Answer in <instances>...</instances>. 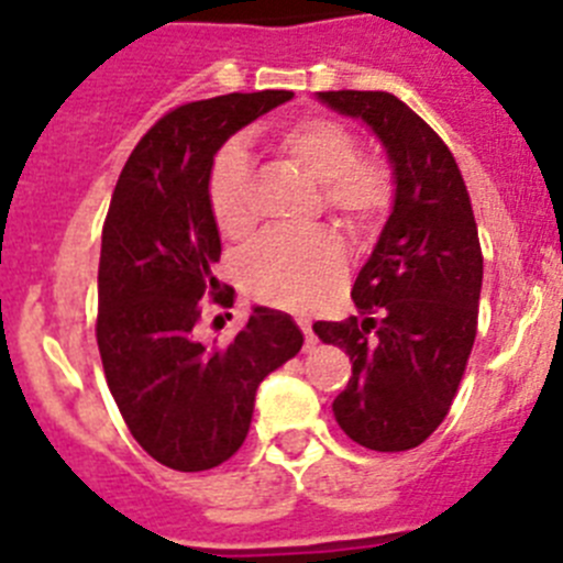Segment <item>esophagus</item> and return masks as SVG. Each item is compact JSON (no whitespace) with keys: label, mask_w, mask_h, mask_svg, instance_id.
I'll list each match as a JSON object with an SVG mask.
<instances>
[{"label":"esophagus","mask_w":563,"mask_h":563,"mask_svg":"<svg viewBox=\"0 0 563 563\" xmlns=\"http://www.w3.org/2000/svg\"><path fill=\"white\" fill-rule=\"evenodd\" d=\"M298 327H301V332H305L307 338V350H312L316 346V335H312V324L307 321V318H298Z\"/></svg>","instance_id":"obj_1"}]
</instances>
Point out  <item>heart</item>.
<instances>
[{"instance_id": "heart-1", "label": "heart", "mask_w": 563, "mask_h": 563, "mask_svg": "<svg viewBox=\"0 0 563 563\" xmlns=\"http://www.w3.org/2000/svg\"><path fill=\"white\" fill-rule=\"evenodd\" d=\"M276 148L318 183L321 206L350 233L375 228L391 200L386 166L357 157V137L330 118H301L276 134ZM208 206L220 231L242 239L256 225L253 161L242 141H228L208 168ZM346 258L324 231L267 233L239 258V278L253 298L285 310H312L341 287Z\"/></svg>"}]
</instances>
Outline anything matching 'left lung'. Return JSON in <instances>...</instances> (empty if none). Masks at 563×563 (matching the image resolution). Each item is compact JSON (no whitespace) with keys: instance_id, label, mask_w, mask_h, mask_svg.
<instances>
[{"instance_id":"obj_1","label":"left lung","mask_w":563,"mask_h":563,"mask_svg":"<svg viewBox=\"0 0 563 563\" xmlns=\"http://www.w3.org/2000/svg\"><path fill=\"white\" fill-rule=\"evenodd\" d=\"M316 98L369 126L395 183L389 220L352 285L357 316L312 324L352 361L332 415L363 449L409 451L449 415L476 338L482 251L471 197L454 154L400 98Z\"/></svg>"}]
</instances>
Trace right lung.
Here are the masks:
<instances>
[{
	"mask_svg": "<svg viewBox=\"0 0 563 563\" xmlns=\"http://www.w3.org/2000/svg\"><path fill=\"white\" fill-rule=\"evenodd\" d=\"M290 98L265 89L177 107L134 146L109 202L98 350L132 437L174 471L231 460L251 429L258 383L305 343L296 321L271 307H253L228 343H202L194 327L202 298L220 290L222 242L208 206L213 154ZM225 298L217 292L220 305Z\"/></svg>",
	"mask_w": 563,
	"mask_h": 563,
	"instance_id": "1",
	"label": "right lung"
}]
</instances>
